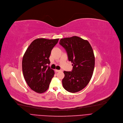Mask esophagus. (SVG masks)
<instances>
[{"label": "esophagus", "mask_w": 123, "mask_h": 123, "mask_svg": "<svg viewBox=\"0 0 123 123\" xmlns=\"http://www.w3.org/2000/svg\"><path fill=\"white\" fill-rule=\"evenodd\" d=\"M55 72H62V69H61V70L55 69Z\"/></svg>", "instance_id": "1"}]
</instances>
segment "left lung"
<instances>
[{"label": "left lung", "instance_id": "obj_1", "mask_svg": "<svg viewBox=\"0 0 123 123\" xmlns=\"http://www.w3.org/2000/svg\"><path fill=\"white\" fill-rule=\"evenodd\" d=\"M60 44L66 49L73 66L72 72H63V87L70 92H78L88 85L92 77L95 64L92 47L87 40L77 36L62 38Z\"/></svg>", "mask_w": 123, "mask_h": 123}]
</instances>
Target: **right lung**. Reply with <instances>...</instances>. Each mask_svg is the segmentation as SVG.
I'll list each match as a JSON object with an SVG mask.
<instances>
[{
	"label": "right lung",
	"instance_id": "obj_1",
	"mask_svg": "<svg viewBox=\"0 0 123 123\" xmlns=\"http://www.w3.org/2000/svg\"><path fill=\"white\" fill-rule=\"evenodd\" d=\"M59 38H39L34 40L26 50L22 61L23 77L33 91L42 93L49 89L55 72L47 65L52 49Z\"/></svg>",
	"mask_w": 123,
	"mask_h": 123
}]
</instances>
